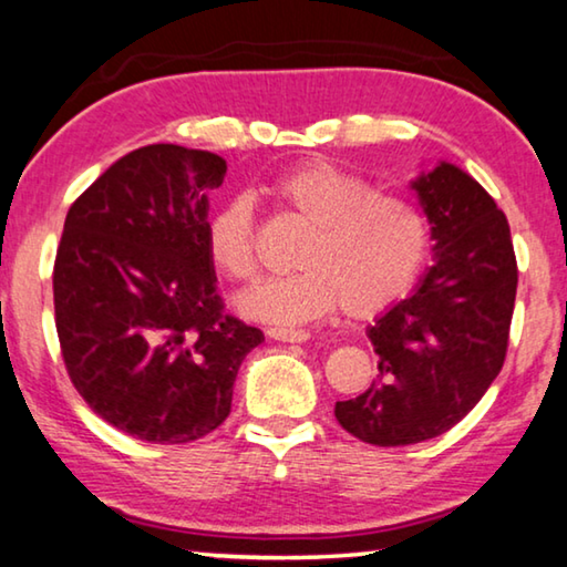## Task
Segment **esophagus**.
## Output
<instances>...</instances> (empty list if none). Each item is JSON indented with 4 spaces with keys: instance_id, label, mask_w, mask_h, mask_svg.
Segmentation results:
<instances>
[{
    "instance_id": "1",
    "label": "esophagus",
    "mask_w": 567,
    "mask_h": 567,
    "mask_svg": "<svg viewBox=\"0 0 567 567\" xmlns=\"http://www.w3.org/2000/svg\"><path fill=\"white\" fill-rule=\"evenodd\" d=\"M276 342H307L309 332H303V329H286V327H271L266 332Z\"/></svg>"
}]
</instances>
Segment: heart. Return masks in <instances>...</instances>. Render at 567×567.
Here are the masks:
<instances>
[{
    "label": "heart",
    "instance_id": "obj_1",
    "mask_svg": "<svg viewBox=\"0 0 567 567\" xmlns=\"http://www.w3.org/2000/svg\"><path fill=\"white\" fill-rule=\"evenodd\" d=\"M268 197L309 225L291 276L268 278L238 296V311L274 324H301L342 307L368 319L408 291L429 254V220L411 199L372 189L327 159L299 162L266 187ZM210 264L230 281L256 274L254 213L246 199L217 207L205 225Z\"/></svg>",
    "mask_w": 567,
    "mask_h": 567
}]
</instances>
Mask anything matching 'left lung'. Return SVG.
<instances>
[{
  "instance_id": "obj_1",
  "label": "left lung",
  "mask_w": 567,
  "mask_h": 567,
  "mask_svg": "<svg viewBox=\"0 0 567 567\" xmlns=\"http://www.w3.org/2000/svg\"><path fill=\"white\" fill-rule=\"evenodd\" d=\"M411 187L431 225L433 266L368 329L378 380L334 405L339 425L372 446L454 429L499 374L515 311V248L492 195L449 162Z\"/></svg>"
}]
</instances>
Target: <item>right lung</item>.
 Masks as SVG:
<instances>
[{
	"instance_id": "right-lung-1",
	"label": "right lung",
	"mask_w": 567,
	"mask_h": 567,
	"mask_svg": "<svg viewBox=\"0 0 567 567\" xmlns=\"http://www.w3.org/2000/svg\"><path fill=\"white\" fill-rule=\"evenodd\" d=\"M225 159L150 144L113 162L68 210L52 293L68 374L93 413L150 443H189L230 413L264 332L223 309L205 250Z\"/></svg>"
}]
</instances>
